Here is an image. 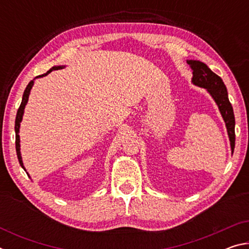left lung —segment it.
<instances>
[{
    "label": "left lung",
    "instance_id": "1",
    "mask_svg": "<svg viewBox=\"0 0 249 249\" xmlns=\"http://www.w3.org/2000/svg\"><path fill=\"white\" fill-rule=\"evenodd\" d=\"M188 65L192 69V82L196 86L210 92L212 98L215 100L220 112L225 121L227 133H229L231 148L234 151L235 147V117L231 104L227 96V90L223 80L218 77L216 73H214L208 66L203 62L197 60H188Z\"/></svg>",
    "mask_w": 249,
    "mask_h": 249
}]
</instances>
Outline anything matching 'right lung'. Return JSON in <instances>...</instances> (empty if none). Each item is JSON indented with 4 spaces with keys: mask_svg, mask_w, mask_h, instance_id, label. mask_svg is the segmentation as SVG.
<instances>
[{
    "mask_svg": "<svg viewBox=\"0 0 249 249\" xmlns=\"http://www.w3.org/2000/svg\"><path fill=\"white\" fill-rule=\"evenodd\" d=\"M61 67H53L52 69H50L49 71H47V72L41 74V75H38V77L36 78H40V77H44V75H47L49 72H52L53 70H58L60 69ZM34 80L33 79L31 82L28 83V86L26 87V89H25L24 91V94H23V100H22V103H20L19 107L18 109V114H16V120H15V146H16V154H18V161H19V165L22 166L24 169L25 167L23 165V161H22V156H20V151H19V125H20V122H22V117H23V114H24V108H25V105H26L27 101H28V96H29V92H31L32 90V87L34 84Z\"/></svg>",
    "mask_w": 249,
    "mask_h": 249,
    "instance_id": "right-lung-1",
    "label": "right lung"
}]
</instances>
